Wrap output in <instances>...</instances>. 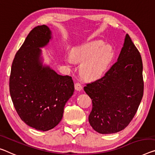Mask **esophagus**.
Wrapping results in <instances>:
<instances>
[{"instance_id":"34e87169","label":"esophagus","mask_w":155,"mask_h":155,"mask_svg":"<svg viewBox=\"0 0 155 155\" xmlns=\"http://www.w3.org/2000/svg\"><path fill=\"white\" fill-rule=\"evenodd\" d=\"M75 89L77 91H81L82 89V85L79 82H76L75 84Z\"/></svg>"}]
</instances>
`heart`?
Returning a JSON list of instances; mask_svg holds the SVG:
<instances>
[{
	"label": "heart",
	"instance_id": "1",
	"mask_svg": "<svg viewBox=\"0 0 155 155\" xmlns=\"http://www.w3.org/2000/svg\"><path fill=\"white\" fill-rule=\"evenodd\" d=\"M113 57L111 46L101 41H94L75 48L68 61L82 62L80 67L82 75L88 80H96L107 71Z\"/></svg>",
	"mask_w": 155,
	"mask_h": 155
}]
</instances>
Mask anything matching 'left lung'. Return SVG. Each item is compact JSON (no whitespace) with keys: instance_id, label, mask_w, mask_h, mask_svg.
I'll return each instance as SVG.
<instances>
[{"instance_id":"1","label":"left lung","mask_w":155,"mask_h":155,"mask_svg":"<svg viewBox=\"0 0 155 155\" xmlns=\"http://www.w3.org/2000/svg\"><path fill=\"white\" fill-rule=\"evenodd\" d=\"M141 56L126 35L118 60L84 90L92 101L89 122L101 134L124 130L134 118L143 95Z\"/></svg>"}]
</instances>
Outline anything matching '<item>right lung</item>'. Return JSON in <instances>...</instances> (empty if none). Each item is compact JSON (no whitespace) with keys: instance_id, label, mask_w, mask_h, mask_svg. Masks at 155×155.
Wrapping results in <instances>:
<instances>
[{"instance_id":"obj_1","label":"right lung","mask_w":155,"mask_h":155,"mask_svg":"<svg viewBox=\"0 0 155 155\" xmlns=\"http://www.w3.org/2000/svg\"><path fill=\"white\" fill-rule=\"evenodd\" d=\"M51 38L48 26L33 28L16 53L9 76V93L18 115L26 125L44 132L59 124L74 91L71 76L59 75L41 62L39 48Z\"/></svg>"}]
</instances>
